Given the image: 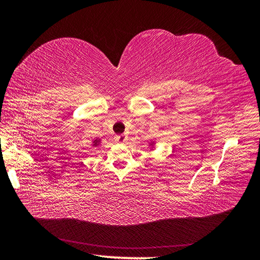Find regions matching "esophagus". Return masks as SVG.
<instances>
[{
    "mask_svg": "<svg viewBox=\"0 0 260 260\" xmlns=\"http://www.w3.org/2000/svg\"><path fill=\"white\" fill-rule=\"evenodd\" d=\"M116 139L119 143H125L127 141V135L126 134H120V135H118Z\"/></svg>",
    "mask_w": 260,
    "mask_h": 260,
    "instance_id": "1",
    "label": "esophagus"
}]
</instances>
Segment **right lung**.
Returning a JSON list of instances; mask_svg holds the SVG:
<instances>
[{
    "instance_id": "add662e5",
    "label": "right lung",
    "mask_w": 260,
    "mask_h": 260,
    "mask_svg": "<svg viewBox=\"0 0 260 260\" xmlns=\"http://www.w3.org/2000/svg\"><path fill=\"white\" fill-rule=\"evenodd\" d=\"M93 143H94V144H93V146H98V144L100 143V140H95Z\"/></svg>"
}]
</instances>
